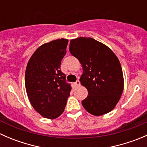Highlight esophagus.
<instances>
[{"mask_svg":"<svg viewBox=\"0 0 147 147\" xmlns=\"http://www.w3.org/2000/svg\"><path fill=\"white\" fill-rule=\"evenodd\" d=\"M80 84V82L79 80H77L76 82H75V86H79Z\"/></svg>","mask_w":147,"mask_h":147,"instance_id":"esophagus-1","label":"esophagus"}]
</instances>
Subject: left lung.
Here are the masks:
<instances>
[{
	"instance_id": "obj_1",
	"label": "left lung",
	"mask_w": 147,
	"mask_h": 147,
	"mask_svg": "<svg viewBox=\"0 0 147 147\" xmlns=\"http://www.w3.org/2000/svg\"><path fill=\"white\" fill-rule=\"evenodd\" d=\"M69 49L82 67L80 82L88 91L82 106L94 116L111 112L124 90L119 59L107 46L91 38L71 40Z\"/></svg>"
}]
</instances>
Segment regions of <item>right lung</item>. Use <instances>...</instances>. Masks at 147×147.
<instances>
[{"label":"right lung","instance_id":"right-lung-1","mask_svg":"<svg viewBox=\"0 0 147 147\" xmlns=\"http://www.w3.org/2000/svg\"><path fill=\"white\" fill-rule=\"evenodd\" d=\"M68 40L40 46L28 61L25 84L30 102L41 116L53 119L63 113L72 87L60 70Z\"/></svg>","mask_w":147,"mask_h":147}]
</instances>
